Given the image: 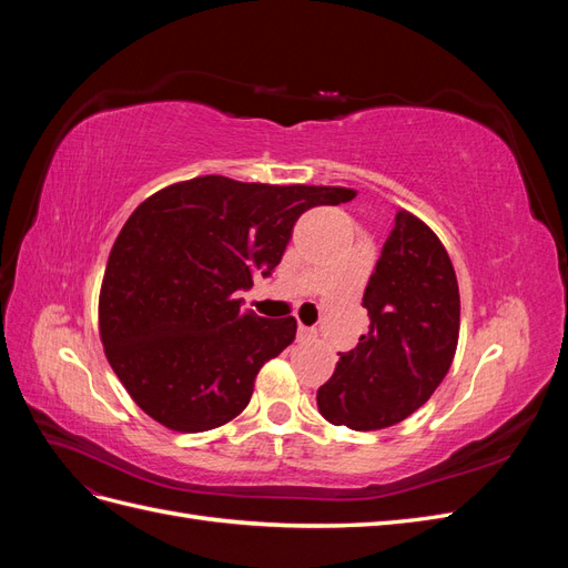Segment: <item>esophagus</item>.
Instances as JSON below:
<instances>
[{
	"instance_id": "obj_1",
	"label": "esophagus",
	"mask_w": 568,
	"mask_h": 568,
	"mask_svg": "<svg viewBox=\"0 0 568 568\" xmlns=\"http://www.w3.org/2000/svg\"><path fill=\"white\" fill-rule=\"evenodd\" d=\"M317 336V332L315 329H311V326H298V338L301 341H311V338H315Z\"/></svg>"
}]
</instances>
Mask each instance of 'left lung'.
Masks as SVG:
<instances>
[{"label":"left lung","mask_w":568,"mask_h":568,"mask_svg":"<svg viewBox=\"0 0 568 568\" xmlns=\"http://www.w3.org/2000/svg\"><path fill=\"white\" fill-rule=\"evenodd\" d=\"M369 332L341 353L317 390L320 415L379 432L419 409L448 374L459 338V286L436 232L409 211L395 225L365 288Z\"/></svg>","instance_id":"obj_1"}]
</instances>
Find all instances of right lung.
<instances>
[{
    "mask_svg": "<svg viewBox=\"0 0 568 568\" xmlns=\"http://www.w3.org/2000/svg\"><path fill=\"white\" fill-rule=\"evenodd\" d=\"M355 189L203 175L136 205L99 291V336L130 398L170 432L199 434L246 409L296 320L242 311L239 288L280 265L296 220Z\"/></svg>",
    "mask_w": 568,
    "mask_h": 568,
    "instance_id": "1",
    "label": "right lung"
}]
</instances>
